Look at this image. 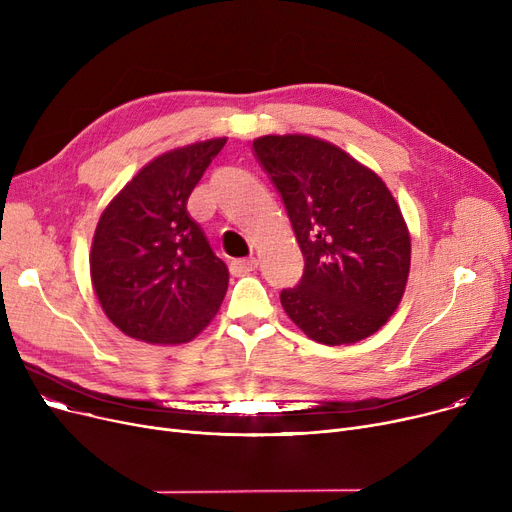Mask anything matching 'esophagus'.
<instances>
[{
    "label": "esophagus",
    "mask_w": 512,
    "mask_h": 512,
    "mask_svg": "<svg viewBox=\"0 0 512 512\" xmlns=\"http://www.w3.org/2000/svg\"><path fill=\"white\" fill-rule=\"evenodd\" d=\"M257 265H259L257 257L236 259V261H232V272H234L236 276H245V274H251V272H255V270H257Z\"/></svg>",
    "instance_id": "34e87169"
}]
</instances>
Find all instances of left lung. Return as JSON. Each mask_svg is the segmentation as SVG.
<instances>
[{
  "label": "left lung",
  "instance_id": "left-lung-1",
  "mask_svg": "<svg viewBox=\"0 0 512 512\" xmlns=\"http://www.w3.org/2000/svg\"><path fill=\"white\" fill-rule=\"evenodd\" d=\"M253 147L305 257L301 284L280 294L286 315L319 344L369 338L398 309L411 272V234L390 188L311 134H265Z\"/></svg>",
  "mask_w": 512,
  "mask_h": 512
}]
</instances>
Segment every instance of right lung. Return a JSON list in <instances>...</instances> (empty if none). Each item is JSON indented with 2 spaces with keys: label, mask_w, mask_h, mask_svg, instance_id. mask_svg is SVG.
Wrapping results in <instances>:
<instances>
[{
  "label": "right lung",
  "mask_w": 512,
  "mask_h": 512,
  "mask_svg": "<svg viewBox=\"0 0 512 512\" xmlns=\"http://www.w3.org/2000/svg\"><path fill=\"white\" fill-rule=\"evenodd\" d=\"M226 137L153 157L105 205L93 234L91 284L126 336L161 346L197 338L220 311L228 267L186 201Z\"/></svg>",
  "instance_id": "add662e5"
}]
</instances>
